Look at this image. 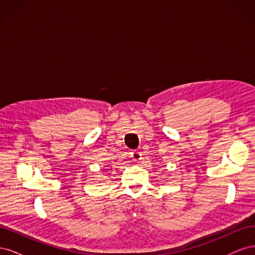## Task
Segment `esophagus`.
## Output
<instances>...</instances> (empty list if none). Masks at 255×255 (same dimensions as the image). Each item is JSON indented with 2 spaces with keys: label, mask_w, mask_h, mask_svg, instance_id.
Returning a JSON list of instances; mask_svg holds the SVG:
<instances>
[{
  "label": "esophagus",
  "mask_w": 255,
  "mask_h": 255,
  "mask_svg": "<svg viewBox=\"0 0 255 255\" xmlns=\"http://www.w3.org/2000/svg\"><path fill=\"white\" fill-rule=\"evenodd\" d=\"M130 156H132L134 161H139L141 159L142 154H141V152L139 150H134V151L130 152Z\"/></svg>",
  "instance_id": "34e87169"
}]
</instances>
